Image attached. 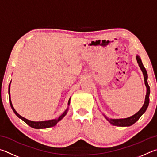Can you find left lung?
Instances as JSON below:
<instances>
[{"instance_id": "obj_1", "label": "left lung", "mask_w": 157, "mask_h": 157, "mask_svg": "<svg viewBox=\"0 0 157 157\" xmlns=\"http://www.w3.org/2000/svg\"><path fill=\"white\" fill-rule=\"evenodd\" d=\"M136 59L137 60V63H138V64H139V67L141 70L143 74H144L145 85V86H146V88H147L146 95H145V102H144V105L142 106V108L140 109V110L138 112H136V113L135 114H134L133 116L128 117V118H125V119H109L108 117H106L105 114H103V115L104 116V117L105 118L106 120H108V121H109L110 124L115 125V126H119V127H128V126L133 125L134 123H135L137 121L139 120V118L145 113V112L146 111V109L147 108L148 105H149L150 90V87H149V86H148V83H147V71H146V70H145V68L144 67V65H143V63L141 61V58H140L139 55H136Z\"/></svg>"}]
</instances>
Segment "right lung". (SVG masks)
<instances>
[{
    "instance_id": "right-lung-1",
    "label": "right lung",
    "mask_w": 157,
    "mask_h": 157,
    "mask_svg": "<svg viewBox=\"0 0 157 157\" xmlns=\"http://www.w3.org/2000/svg\"><path fill=\"white\" fill-rule=\"evenodd\" d=\"M12 82V81H11ZM11 82L9 85V89H8V92H9V98H10V105H11V108H12V110L14 112L15 114L17 116L19 119H21L25 123H26L27 125L30 127H32L33 128H35V129H45V128H51V127H54V126L56 125L57 124L58 122H59L60 120H61L63 117H64L66 114L67 113V111H68V109H69V105H70V98L69 99L68 101V107L67 108V109H65V111L63 112V113L60 115V116L58 118V119H52V120H48V121H30L25 119V118L23 117L22 116H21L20 114H19L15 110V109L13 108V107L12 105V101H11V97H10V84H11Z\"/></svg>"
}]
</instances>
